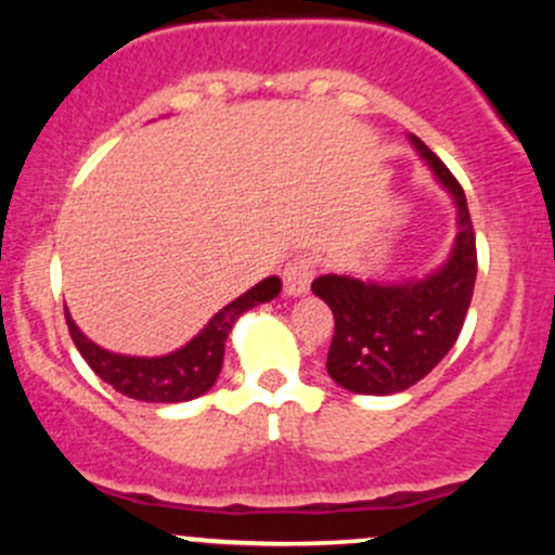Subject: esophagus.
Returning a JSON list of instances; mask_svg holds the SVG:
<instances>
[{
	"label": "esophagus",
	"instance_id": "obj_1",
	"mask_svg": "<svg viewBox=\"0 0 555 555\" xmlns=\"http://www.w3.org/2000/svg\"><path fill=\"white\" fill-rule=\"evenodd\" d=\"M318 269V260L313 253H299L286 263L284 269V289L286 295H305L310 289Z\"/></svg>",
	"mask_w": 555,
	"mask_h": 555
}]
</instances>
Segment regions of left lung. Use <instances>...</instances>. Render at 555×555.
<instances>
[{
	"instance_id": "obj_1",
	"label": "left lung",
	"mask_w": 555,
	"mask_h": 555,
	"mask_svg": "<svg viewBox=\"0 0 555 555\" xmlns=\"http://www.w3.org/2000/svg\"><path fill=\"white\" fill-rule=\"evenodd\" d=\"M456 206V242L438 271L420 282L375 284L326 273L313 292L334 313L326 371L354 393H397L423 380L446 358L467 318L477 279L475 229L467 197L449 167L412 135Z\"/></svg>"
}]
</instances>
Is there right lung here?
Returning <instances> with one entry per match:
<instances>
[{
	"label": "right lung",
	"instance_id": "obj_1",
	"mask_svg": "<svg viewBox=\"0 0 555 555\" xmlns=\"http://www.w3.org/2000/svg\"><path fill=\"white\" fill-rule=\"evenodd\" d=\"M279 292H282V282L276 276L263 279L250 292L229 302L224 310H219L193 341L184 344L177 352L164 354V358H127V354L106 352V349L93 344L75 326L67 308L65 321L82 360L91 365V371L101 380H106L112 388H117L119 393L130 399L175 404V401H190L201 397V393H206L216 384L221 362H224V341L234 321L245 310L256 308L260 302H269Z\"/></svg>",
	"mask_w": 555,
	"mask_h": 555
}]
</instances>
